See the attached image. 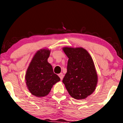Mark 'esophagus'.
I'll return each instance as SVG.
<instances>
[{
    "mask_svg": "<svg viewBox=\"0 0 123 123\" xmlns=\"http://www.w3.org/2000/svg\"><path fill=\"white\" fill-rule=\"evenodd\" d=\"M58 76H59V77H60L61 80H62V79H63V75L62 73H60V74H58Z\"/></svg>",
    "mask_w": 123,
    "mask_h": 123,
    "instance_id": "esophagus-1",
    "label": "esophagus"
}]
</instances>
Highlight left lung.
Here are the masks:
<instances>
[{"label": "left lung", "mask_w": 123, "mask_h": 123, "mask_svg": "<svg viewBox=\"0 0 123 123\" xmlns=\"http://www.w3.org/2000/svg\"><path fill=\"white\" fill-rule=\"evenodd\" d=\"M63 50L69 60L62 82L72 97L85 99L94 92L98 81L92 58L81 47H64Z\"/></svg>", "instance_id": "1"}]
</instances>
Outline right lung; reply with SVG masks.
<instances>
[{
  "instance_id": "right-lung-1",
  "label": "right lung",
  "mask_w": 123,
  "mask_h": 123,
  "mask_svg": "<svg viewBox=\"0 0 123 123\" xmlns=\"http://www.w3.org/2000/svg\"><path fill=\"white\" fill-rule=\"evenodd\" d=\"M50 51L42 49L35 54L25 75L26 86L32 95L38 97L46 96L54 84L60 81L53 72V67L47 62Z\"/></svg>"
}]
</instances>
